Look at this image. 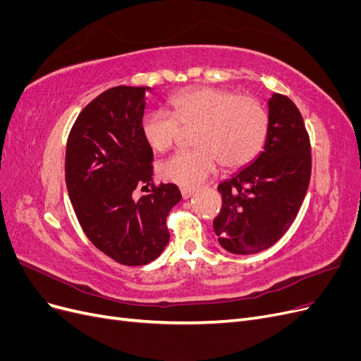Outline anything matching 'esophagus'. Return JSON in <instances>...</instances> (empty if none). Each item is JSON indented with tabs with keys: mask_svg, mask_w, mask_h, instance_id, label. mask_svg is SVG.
<instances>
[{
	"mask_svg": "<svg viewBox=\"0 0 361 361\" xmlns=\"http://www.w3.org/2000/svg\"><path fill=\"white\" fill-rule=\"evenodd\" d=\"M180 192H182V197H183L185 200L192 197V195H194V190H190V188H182Z\"/></svg>",
	"mask_w": 361,
	"mask_h": 361,
	"instance_id": "esophagus-1",
	"label": "esophagus"
}]
</instances>
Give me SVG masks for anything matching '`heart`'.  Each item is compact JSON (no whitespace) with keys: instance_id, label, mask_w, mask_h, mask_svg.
<instances>
[{"instance_id":"obj_1","label":"heart","mask_w":361,"mask_h":361,"mask_svg":"<svg viewBox=\"0 0 361 361\" xmlns=\"http://www.w3.org/2000/svg\"><path fill=\"white\" fill-rule=\"evenodd\" d=\"M173 114L150 110L141 118V135L155 152L176 145L183 128H195L191 150H180L159 166L164 180L192 188L221 164L238 170L253 161L265 145L269 117L253 96L216 87H199L171 97Z\"/></svg>"}]
</instances>
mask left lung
Listing matches in <instances>:
<instances>
[{
	"label": "left lung",
	"mask_w": 361,
	"mask_h": 361,
	"mask_svg": "<svg viewBox=\"0 0 361 361\" xmlns=\"http://www.w3.org/2000/svg\"><path fill=\"white\" fill-rule=\"evenodd\" d=\"M268 117L264 150L218 185L223 206L214 232L235 255H255L276 244L297 218L310 183V138L297 105L274 93Z\"/></svg>",
	"instance_id": "8db88e82"
}]
</instances>
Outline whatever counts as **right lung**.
I'll use <instances>...</instances> for the list:
<instances>
[{
  "instance_id": "add662e5",
  "label": "right lung",
  "mask_w": 361,
  "mask_h": 361,
  "mask_svg": "<svg viewBox=\"0 0 361 361\" xmlns=\"http://www.w3.org/2000/svg\"><path fill=\"white\" fill-rule=\"evenodd\" d=\"M149 87L117 85L76 117L66 146V185L76 218L96 248L128 267L155 260L169 244L167 215L182 199L154 183V152L141 135ZM147 194L138 200L132 192Z\"/></svg>"
}]
</instances>
